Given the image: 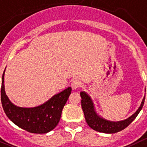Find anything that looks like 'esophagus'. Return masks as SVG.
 I'll list each match as a JSON object with an SVG mask.
<instances>
[{
	"label": "esophagus",
	"instance_id": "34e87169",
	"mask_svg": "<svg viewBox=\"0 0 147 147\" xmlns=\"http://www.w3.org/2000/svg\"><path fill=\"white\" fill-rule=\"evenodd\" d=\"M80 85H81L80 82H79V80H76V79H75V80H74L72 82H71V87H72L73 89H78V88L80 86Z\"/></svg>",
	"mask_w": 147,
	"mask_h": 147
}]
</instances>
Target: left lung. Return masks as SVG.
I'll return each instance as SVG.
<instances>
[{"label":"left lung","instance_id":"8db88e82","mask_svg":"<svg viewBox=\"0 0 147 147\" xmlns=\"http://www.w3.org/2000/svg\"><path fill=\"white\" fill-rule=\"evenodd\" d=\"M146 91V89H145ZM82 107L84 114L86 123L91 128L98 132L105 134H114L126 128L132 121H134L144 103L145 95L142 100L140 107L129 118L120 121H110L101 117L96 111L95 107L90 96L85 92H81Z\"/></svg>","mask_w":147,"mask_h":147}]
</instances>
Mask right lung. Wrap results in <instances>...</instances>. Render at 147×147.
<instances>
[{"label":"right lung","instance_id":"1","mask_svg":"<svg viewBox=\"0 0 147 147\" xmlns=\"http://www.w3.org/2000/svg\"><path fill=\"white\" fill-rule=\"evenodd\" d=\"M4 70L1 84V103L6 116L17 126L34 134H46L56 127L63 108L71 93L68 87L56 94L47 102L34 107H18L6 95L4 85Z\"/></svg>","mask_w":147,"mask_h":147}]
</instances>
